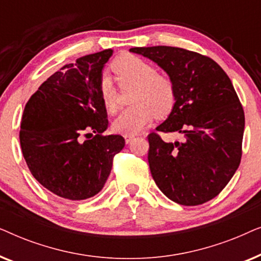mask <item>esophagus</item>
Segmentation results:
<instances>
[{"label":"esophagus","instance_id":"obj_1","mask_svg":"<svg viewBox=\"0 0 261 261\" xmlns=\"http://www.w3.org/2000/svg\"><path fill=\"white\" fill-rule=\"evenodd\" d=\"M134 138H135L134 134H124V140H126L127 144H130Z\"/></svg>","mask_w":261,"mask_h":261}]
</instances>
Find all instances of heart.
I'll use <instances>...</instances> for the list:
<instances>
[{
  "mask_svg": "<svg viewBox=\"0 0 261 261\" xmlns=\"http://www.w3.org/2000/svg\"><path fill=\"white\" fill-rule=\"evenodd\" d=\"M121 89L133 87L130 103L114 120L113 128L117 133L135 134L153 120L165 117L172 112L177 101V89L173 80L159 73L152 63L135 55H121L110 64ZM97 90L102 105L108 112L117 108L119 89L108 74L98 78Z\"/></svg>",
  "mask_w": 261,
  "mask_h": 261,
  "instance_id": "1",
  "label": "heart"
}]
</instances>
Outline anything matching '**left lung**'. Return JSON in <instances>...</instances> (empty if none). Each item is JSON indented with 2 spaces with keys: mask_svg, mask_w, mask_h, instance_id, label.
I'll use <instances>...</instances> for the list:
<instances>
[{
  "mask_svg": "<svg viewBox=\"0 0 261 261\" xmlns=\"http://www.w3.org/2000/svg\"><path fill=\"white\" fill-rule=\"evenodd\" d=\"M129 51L158 64L177 89L176 106L156 130L183 139L165 142L155 132L148 135L153 179L178 204L210 201L234 176L242 155L245 113L229 77L212 58L180 47Z\"/></svg>",
  "mask_w": 261,
  "mask_h": 261,
  "instance_id": "left-lung-1",
  "label": "left lung"
}]
</instances>
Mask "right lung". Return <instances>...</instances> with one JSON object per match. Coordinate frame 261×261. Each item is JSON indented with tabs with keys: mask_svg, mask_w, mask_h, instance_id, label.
<instances>
[{
	"mask_svg": "<svg viewBox=\"0 0 261 261\" xmlns=\"http://www.w3.org/2000/svg\"><path fill=\"white\" fill-rule=\"evenodd\" d=\"M112 55V49H105L66 64L24 107L20 129L23 158L35 179L63 198L81 201L98 194L114 156L124 146L121 135H103L108 119L97 83ZM89 130L95 135L82 143L80 135Z\"/></svg>",
	"mask_w": 261,
	"mask_h": 261,
	"instance_id": "right-lung-1",
	"label": "right lung"
}]
</instances>
